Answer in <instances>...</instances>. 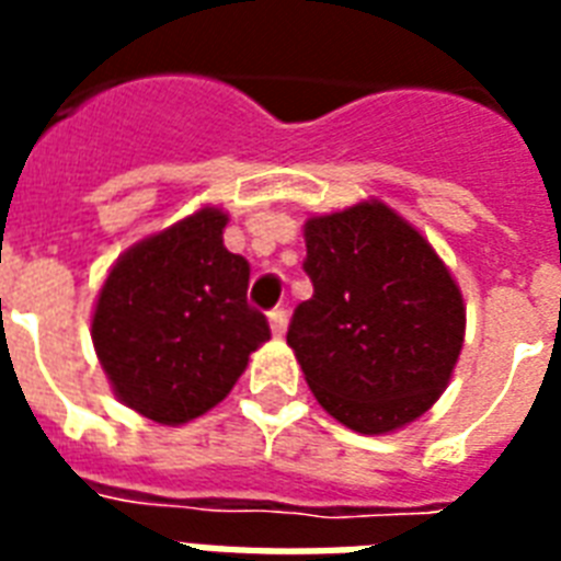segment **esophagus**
I'll use <instances>...</instances> for the list:
<instances>
[{"label":"esophagus","instance_id":"34e87169","mask_svg":"<svg viewBox=\"0 0 561 561\" xmlns=\"http://www.w3.org/2000/svg\"><path fill=\"white\" fill-rule=\"evenodd\" d=\"M267 320H271V329L276 337H282L285 334V329H288V311L285 308H273L271 314H267Z\"/></svg>","mask_w":561,"mask_h":561}]
</instances>
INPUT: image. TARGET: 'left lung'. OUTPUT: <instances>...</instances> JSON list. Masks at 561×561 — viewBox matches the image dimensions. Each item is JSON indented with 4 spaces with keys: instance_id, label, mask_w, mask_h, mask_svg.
Here are the masks:
<instances>
[{
    "instance_id": "left-lung-1",
    "label": "left lung",
    "mask_w": 561,
    "mask_h": 561,
    "mask_svg": "<svg viewBox=\"0 0 561 561\" xmlns=\"http://www.w3.org/2000/svg\"><path fill=\"white\" fill-rule=\"evenodd\" d=\"M314 297L288 346L329 416L358 434L419 419L451 381L466 334L457 282L427 238L378 201L306 220Z\"/></svg>"
}]
</instances>
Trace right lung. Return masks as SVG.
Masks as SVG:
<instances>
[{
  "label": "right lung",
  "instance_id": "add662e5",
  "mask_svg": "<svg viewBox=\"0 0 561 561\" xmlns=\"http://www.w3.org/2000/svg\"><path fill=\"white\" fill-rule=\"evenodd\" d=\"M203 206L142 238L101 285L92 343L122 404L160 425L203 416L236 387L271 325L247 306L250 264Z\"/></svg>",
  "mask_w": 561,
  "mask_h": 561
}]
</instances>
